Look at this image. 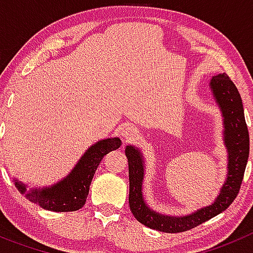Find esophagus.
<instances>
[{
	"label": "esophagus",
	"mask_w": 253,
	"mask_h": 253,
	"mask_svg": "<svg viewBox=\"0 0 253 253\" xmlns=\"http://www.w3.org/2000/svg\"><path fill=\"white\" fill-rule=\"evenodd\" d=\"M137 128H134L131 125H124L123 128H120V135L124 138V140H130L134 137H137Z\"/></svg>",
	"instance_id": "34e87169"
}]
</instances>
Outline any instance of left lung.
<instances>
[{
    "label": "left lung",
    "mask_w": 253,
    "mask_h": 253,
    "mask_svg": "<svg viewBox=\"0 0 253 253\" xmlns=\"http://www.w3.org/2000/svg\"><path fill=\"white\" fill-rule=\"evenodd\" d=\"M213 95L224 116V140L229 154L228 177L214 204L203 208L184 218H169L149 209L143 202V160L139 151L128 146L125 154L129 162V207L138 222L166 233H178L198 227L227 209L240 193L250 153V135L246 124L241 95L236 84L225 73L213 77L210 82Z\"/></svg>",
    "instance_id": "1"
}]
</instances>
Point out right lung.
I'll return each instance as SVG.
<instances>
[{
    "mask_svg": "<svg viewBox=\"0 0 253 253\" xmlns=\"http://www.w3.org/2000/svg\"><path fill=\"white\" fill-rule=\"evenodd\" d=\"M120 146L122 142L119 138L97 142L84 154V157L76 165L73 171L54 186L26 191L24 184L16 181L15 185L17 190H20V193L26 194L30 202L38 203L44 209L51 211H75L81 209L86 203L91 181L105 154L115 151Z\"/></svg>",
    "mask_w": 253,
    "mask_h": 253,
    "instance_id": "1",
    "label": "right lung"
}]
</instances>
